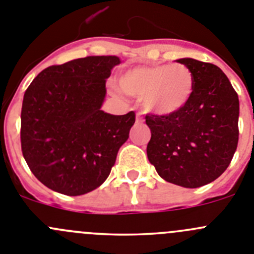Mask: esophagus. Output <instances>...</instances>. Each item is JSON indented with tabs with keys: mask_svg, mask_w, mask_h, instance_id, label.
<instances>
[{
	"mask_svg": "<svg viewBox=\"0 0 254 254\" xmlns=\"http://www.w3.org/2000/svg\"><path fill=\"white\" fill-rule=\"evenodd\" d=\"M142 114L141 113H136V123H142Z\"/></svg>",
	"mask_w": 254,
	"mask_h": 254,
	"instance_id": "esophagus-1",
	"label": "esophagus"
}]
</instances>
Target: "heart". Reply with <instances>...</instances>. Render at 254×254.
I'll list each match as a JSON object with an SVG mask.
<instances>
[{
    "mask_svg": "<svg viewBox=\"0 0 254 254\" xmlns=\"http://www.w3.org/2000/svg\"><path fill=\"white\" fill-rule=\"evenodd\" d=\"M120 88L127 94L142 97L145 109L157 115H171L184 109L195 89V77L185 64L134 67L123 73Z\"/></svg>",
    "mask_w": 254,
    "mask_h": 254,
    "instance_id": "1",
    "label": "heart"
}]
</instances>
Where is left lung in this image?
Instances as JSON below:
<instances>
[{
	"label": "left lung",
	"mask_w": 254,
	"mask_h": 254,
	"mask_svg": "<svg viewBox=\"0 0 254 254\" xmlns=\"http://www.w3.org/2000/svg\"><path fill=\"white\" fill-rule=\"evenodd\" d=\"M191 69L189 104L171 115L146 114L151 130L147 159L167 182L196 189L225 172L238 144L240 102L225 73L212 63L179 59Z\"/></svg>",
	"instance_id": "8db88e82"
}]
</instances>
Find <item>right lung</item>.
<instances>
[{"label":"right lung","instance_id":"obj_1","mask_svg":"<svg viewBox=\"0 0 254 254\" xmlns=\"http://www.w3.org/2000/svg\"><path fill=\"white\" fill-rule=\"evenodd\" d=\"M115 56L74 59L42 70L27 88L21 112V147L34 176L48 189L79 196L109 176L129 137L135 113L100 110Z\"/></svg>","mask_w":254,"mask_h":254}]
</instances>
